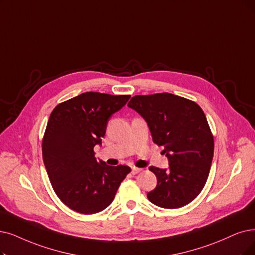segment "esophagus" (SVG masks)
<instances>
[{"instance_id": "1", "label": "esophagus", "mask_w": 255, "mask_h": 255, "mask_svg": "<svg viewBox=\"0 0 255 255\" xmlns=\"http://www.w3.org/2000/svg\"><path fill=\"white\" fill-rule=\"evenodd\" d=\"M140 171H142V168H139V167H131V174L133 175H137V174H139Z\"/></svg>"}]
</instances>
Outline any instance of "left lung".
I'll return each mask as SVG.
<instances>
[{
  "mask_svg": "<svg viewBox=\"0 0 255 255\" xmlns=\"http://www.w3.org/2000/svg\"><path fill=\"white\" fill-rule=\"evenodd\" d=\"M128 106L145 119L152 141L164 146L169 161L168 169L149 167L157 186L148 200L167 209L189 204L205 186L215 149L204 112L195 101L170 93L136 95Z\"/></svg>",
  "mask_w": 255,
  "mask_h": 255,
  "instance_id": "8db88e82",
  "label": "left lung"
}]
</instances>
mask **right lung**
<instances>
[{
  "instance_id": "add662e5",
  "label": "right lung",
  "mask_w": 255,
  "mask_h": 255,
  "mask_svg": "<svg viewBox=\"0 0 255 255\" xmlns=\"http://www.w3.org/2000/svg\"><path fill=\"white\" fill-rule=\"evenodd\" d=\"M130 95L86 92L57 105L48 120L42 151L47 174L56 196L66 206L93 215L113 202L130 168L109 166L95 158L110 117Z\"/></svg>"
}]
</instances>
